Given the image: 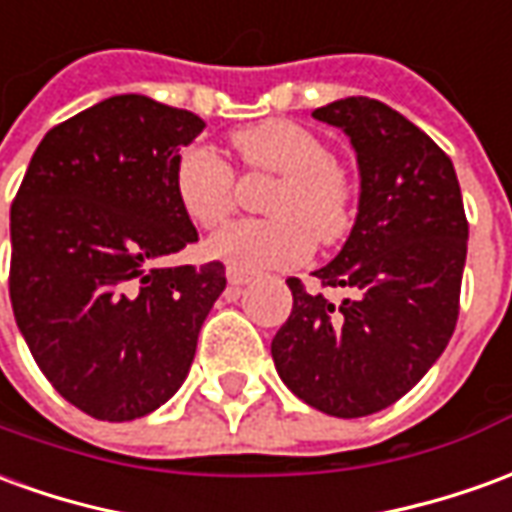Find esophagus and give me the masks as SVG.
I'll return each instance as SVG.
<instances>
[{
	"mask_svg": "<svg viewBox=\"0 0 512 512\" xmlns=\"http://www.w3.org/2000/svg\"><path fill=\"white\" fill-rule=\"evenodd\" d=\"M226 278H228V284H231V286H245V284H250V281H253V273L242 270V267H234V264H228Z\"/></svg>",
	"mask_w": 512,
	"mask_h": 512,
	"instance_id": "obj_1",
	"label": "esophagus"
}]
</instances>
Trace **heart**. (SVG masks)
Listing matches in <instances>:
<instances>
[{
  "instance_id": "1",
  "label": "heart",
  "mask_w": 512,
  "mask_h": 512,
  "mask_svg": "<svg viewBox=\"0 0 512 512\" xmlns=\"http://www.w3.org/2000/svg\"><path fill=\"white\" fill-rule=\"evenodd\" d=\"M231 148L250 173L278 176L264 220H239L209 239V256L242 270H284L306 259L314 242L328 248L353 228V192L333 148L292 121H262L231 134ZM181 212L204 231L223 226L237 206V176L204 146L181 151L173 165Z\"/></svg>"
}]
</instances>
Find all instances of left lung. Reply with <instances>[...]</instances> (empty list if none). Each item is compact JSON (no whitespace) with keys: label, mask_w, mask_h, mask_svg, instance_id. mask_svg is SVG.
Listing matches in <instances>:
<instances>
[{"label":"left lung","mask_w":512,"mask_h":512,"mask_svg":"<svg viewBox=\"0 0 512 512\" xmlns=\"http://www.w3.org/2000/svg\"><path fill=\"white\" fill-rule=\"evenodd\" d=\"M347 132L361 201L350 237L320 286L331 303L286 278L292 314L273 339L278 375L311 408L369 416L424 378L452 339L460 311L469 220L452 159L383 101L350 96L311 112Z\"/></svg>","instance_id":"1"}]
</instances>
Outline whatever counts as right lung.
I'll return each mask as SVG.
<instances>
[{
  "label": "right lung",
  "instance_id": "1",
  "mask_svg": "<svg viewBox=\"0 0 512 512\" xmlns=\"http://www.w3.org/2000/svg\"><path fill=\"white\" fill-rule=\"evenodd\" d=\"M206 123L112 96L46 132L10 206V303L60 397L101 422L146 416L179 389L220 262L154 267L198 239L173 165Z\"/></svg>",
  "mask_w": 512,
  "mask_h": 512
}]
</instances>
